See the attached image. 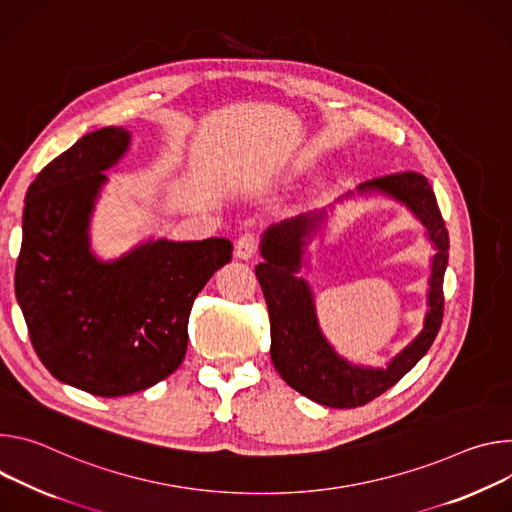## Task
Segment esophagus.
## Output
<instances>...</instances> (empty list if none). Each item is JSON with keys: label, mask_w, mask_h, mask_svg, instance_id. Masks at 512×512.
<instances>
[{"label": "esophagus", "mask_w": 512, "mask_h": 512, "mask_svg": "<svg viewBox=\"0 0 512 512\" xmlns=\"http://www.w3.org/2000/svg\"><path fill=\"white\" fill-rule=\"evenodd\" d=\"M258 246H260L258 234L246 232V234H242V236L238 238V242H236V256L242 258V260H248V258H252V256L256 254Z\"/></svg>", "instance_id": "esophagus-1"}]
</instances>
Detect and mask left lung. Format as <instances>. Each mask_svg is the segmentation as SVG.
<instances>
[{
  "label": "left lung",
  "mask_w": 512,
  "mask_h": 512,
  "mask_svg": "<svg viewBox=\"0 0 512 512\" xmlns=\"http://www.w3.org/2000/svg\"><path fill=\"white\" fill-rule=\"evenodd\" d=\"M360 191H382L405 201L427 225L437 246L425 329L386 370L348 364L329 348L319 331L309 287L297 276L303 236L317 225V215H301L272 225L262 242L264 262L256 266V278L268 305L270 358L274 368L282 380L307 399L331 409L362 407L392 388L427 354L443 319V274L449 256V236L431 183L415 170H403L368 181L360 185Z\"/></svg>",
  "instance_id": "left-lung-1"
}]
</instances>
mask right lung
Wrapping results in <instances>:
<instances>
[{
    "label": "right lung",
    "instance_id": "add662e5",
    "mask_svg": "<svg viewBox=\"0 0 512 512\" xmlns=\"http://www.w3.org/2000/svg\"><path fill=\"white\" fill-rule=\"evenodd\" d=\"M128 140L124 128H101L40 170L16 262V297L44 368L109 399L150 388L183 364L195 297L234 252L227 238H209L148 242L111 264L89 254L101 170Z\"/></svg>",
    "mask_w": 512,
    "mask_h": 512
}]
</instances>
